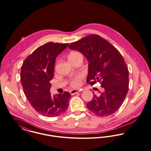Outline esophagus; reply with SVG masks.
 <instances>
[{
    "label": "esophagus",
    "instance_id": "1",
    "mask_svg": "<svg viewBox=\"0 0 151 151\" xmlns=\"http://www.w3.org/2000/svg\"><path fill=\"white\" fill-rule=\"evenodd\" d=\"M80 90H78V89H73V90H71L70 91V94L72 95H74V94H75V93H79V92H80Z\"/></svg>",
    "mask_w": 151,
    "mask_h": 151
}]
</instances>
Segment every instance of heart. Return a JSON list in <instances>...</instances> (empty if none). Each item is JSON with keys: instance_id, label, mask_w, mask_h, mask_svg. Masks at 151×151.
Masks as SVG:
<instances>
[{"instance_id": "1", "label": "heart", "mask_w": 151, "mask_h": 151, "mask_svg": "<svg viewBox=\"0 0 151 151\" xmlns=\"http://www.w3.org/2000/svg\"><path fill=\"white\" fill-rule=\"evenodd\" d=\"M79 55H81L79 52H71L69 57H75L76 56H78ZM83 78V75L81 74H78L77 75H76L73 79L71 80V86L72 87L76 88L79 87L81 83V80Z\"/></svg>"}]
</instances>
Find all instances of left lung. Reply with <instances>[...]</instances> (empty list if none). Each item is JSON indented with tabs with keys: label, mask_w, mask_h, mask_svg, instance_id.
<instances>
[{
	"label": "left lung",
	"mask_w": 151,
	"mask_h": 151,
	"mask_svg": "<svg viewBox=\"0 0 151 151\" xmlns=\"http://www.w3.org/2000/svg\"><path fill=\"white\" fill-rule=\"evenodd\" d=\"M68 48L83 53L88 62L87 83H100L104 91L93 94L87 104L89 109L98 116L115 113L122 105L129 87V72L119 51L106 39L92 34L71 43Z\"/></svg>",
	"instance_id": "1"
}]
</instances>
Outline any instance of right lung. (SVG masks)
<instances>
[{"instance_id": "right-lung-1", "label": "right lung", "mask_w": 151, "mask_h": 151, "mask_svg": "<svg viewBox=\"0 0 151 151\" xmlns=\"http://www.w3.org/2000/svg\"><path fill=\"white\" fill-rule=\"evenodd\" d=\"M68 43L49 42L41 45L24 60L21 68L20 81L25 96L39 114L58 116L68 106V92L52 96L50 92L56 57Z\"/></svg>"}]
</instances>
